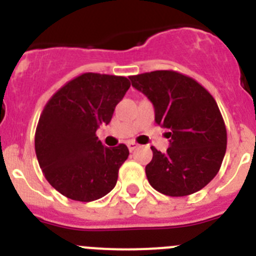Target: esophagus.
Instances as JSON below:
<instances>
[{
  "label": "esophagus",
  "mask_w": 256,
  "mask_h": 256,
  "mask_svg": "<svg viewBox=\"0 0 256 256\" xmlns=\"http://www.w3.org/2000/svg\"><path fill=\"white\" fill-rule=\"evenodd\" d=\"M126 146H128V148H130V151H134L136 148H138L140 144H136L134 141H130L128 144H126Z\"/></svg>",
  "instance_id": "1"
}]
</instances>
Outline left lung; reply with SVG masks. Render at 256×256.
Segmentation results:
<instances>
[{
    "mask_svg": "<svg viewBox=\"0 0 256 256\" xmlns=\"http://www.w3.org/2000/svg\"><path fill=\"white\" fill-rule=\"evenodd\" d=\"M132 86L155 108V122L166 128V152L152 150L146 165L151 186L166 196H187L204 188L220 169L227 130L214 97L195 79L174 70L130 76Z\"/></svg>",
    "mask_w": 256,
    "mask_h": 256,
    "instance_id": "obj_1",
    "label": "left lung"
}]
</instances>
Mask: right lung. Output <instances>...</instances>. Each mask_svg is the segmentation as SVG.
Returning a JSON list of instances; mask_svg holds the SVG:
<instances>
[{
    "instance_id": "obj_1",
    "label": "right lung",
    "mask_w": 256,
    "mask_h": 256,
    "mask_svg": "<svg viewBox=\"0 0 256 256\" xmlns=\"http://www.w3.org/2000/svg\"><path fill=\"white\" fill-rule=\"evenodd\" d=\"M130 87L126 76L84 73L46 104L36 130V155L46 180L61 195L90 202L115 187L130 150L124 144L106 148L96 130L110 123Z\"/></svg>"
}]
</instances>
